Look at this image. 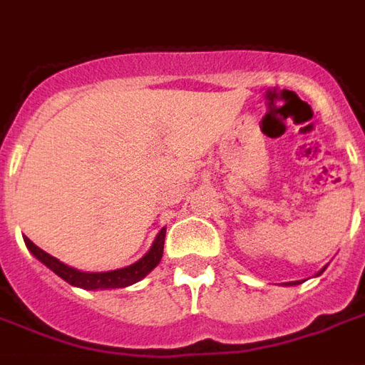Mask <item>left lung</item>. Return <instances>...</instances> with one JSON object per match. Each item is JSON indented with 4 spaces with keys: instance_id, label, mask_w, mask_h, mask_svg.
I'll use <instances>...</instances> for the list:
<instances>
[{
    "instance_id": "8db88e82",
    "label": "left lung",
    "mask_w": 365,
    "mask_h": 365,
    "mask_svg": "<svg viewBox=\"0 0 365 365\" xmlns=\"http://www.w3.org/2000/svg\"><path fill=\"white\" fill-rule=\"evenodd\" d=\"M322 272H324V268H322L321 272H319V274H322ZM297 283H299V282H291V283H287V285H297Z\"/></svg>"
}]
</instances>
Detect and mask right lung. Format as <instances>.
<instances>
[{"instance_id":"add662e5","label":"right lung","mask_w":365,"mask_h":365,"mask_svg":"<svg viewBox=\"0 0 365 365\" xmlns=\"http://www.w3.org/2000/svg\"><path fill=\"white\" fill-rule=\"evenodd\" d=\"M164 238H166V229L160 230L154 245L150 246V250L144 254L140 260L130 264L127 268L111 269V272H82V269L70 268L66 264H62L58 258L41 250L27 237H25V245L36 260L43 262L46 268L52 269L54 274L70 285L82 287V289H115V287H128L133 283L140 282L143 277H146L152 269L158 266L160 260H162V254H164Z\"/></svg>"}]
</instances>
